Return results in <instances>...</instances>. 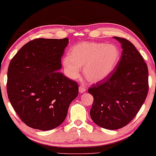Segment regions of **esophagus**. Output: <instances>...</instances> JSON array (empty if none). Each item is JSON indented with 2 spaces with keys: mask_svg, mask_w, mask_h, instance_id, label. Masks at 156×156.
Returning <instances> with one entry per match:
<instances>
[{
  "mask_svg": "<svg viewBox=\"0 0 156 156\" xmlns=\"http://www.w3.org/2000/svg\"><path fill=\"white\" fill-rule=\"evenodd\" d=\"M86 90V86L84 85V84H81L80 86V88H79V91H80V93H82L83 92Z\"/></svg>",
  "mask_w": 156,
  "mask_h": 156,
  "instance_id": "34e87169",
  "label": "esophagus"
}]
</instances>
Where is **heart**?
Returning a JSON list of instances; mask_svg holds the SVG:
<instances>
[{"label":"heart","mask_w":156,"mask_h":156,"mask_svg":"<svg viewBox=\"0 0 156 156\" xmlns=\"http://www.w3.org/2000/svg\"><path fill=\"white\" fill-rule=\"evenodd\" d=\"M120 51L116 45L98 42H81L70 48L69 55L63 58L66 75L76 80L83 66V75L90 82L107 77L120 59Z\"/></svg>","instance_id":"1"}]
</instances>
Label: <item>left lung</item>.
Here are the masks:
<instances>
[{
	"mask_svg": "<svg viewBox=\"0 0 156 156\" xmlns=\"http://www.w3.org/2000/svg\"><path fill=\"white\" fill-rule=\"evenodd\" d=\"M114 38L122 48L117 68L88 88L94 98L90 111L92 119L110 130L121 129L131 122L149 91V71L142 56L129 40Z\"/></svg>",
	"mask_w": 156,
	"mask_h": 156,
	"instance_id": "left-lung-1",
	"label": "left lung"
}]
</instances>
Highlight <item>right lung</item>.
I'll list each match as a JSON object with an SVG mask.
<instances>
[{"label":"right lung","mask_w":156,"mask_h":156,"mask_svg":"<svg viewBox=\"0 0 156 156\" xmlns=\"http://www.w3.org/2000/svg\"><path fill=\"white\" fill-rule=\"evenodd\" d=\"M68 43V38L35 39L10 61L7 96L19 118L32 129L48 131L59 126L78 95V83L59 71Z\"/></svg>","instance_id":"right-lung-1"}]
</instances>
